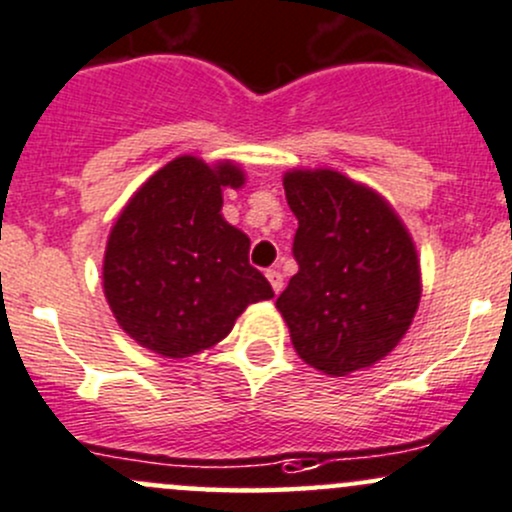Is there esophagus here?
I'll return each mask as SVG.
<instances>
[{
  "mask_svg": "<svg viewBox=\"0 0 512 512\" xmlns=\"http://www.w3.org/2000/svg\"><path fill=\"white\" fill-rule=\"evenodd\" d=\"M265 274H267V279H270V284H272L274 294L282 292V287H284V277H282V272H279V270H267Z\"/></svg>",
  "mask_w": 512,
  "mask_h": 512,
  "instance_id": "obj_1",
  "label": "esophagus"
}]
</instances>
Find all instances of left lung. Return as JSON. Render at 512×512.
Here are the masks:
<instances>
[{
  "label": "left lung",
  "instance_id": "left-lung-1",
  "mask_svg": "<svg viewBox=\"0 0 512 512\" xmlns=\"http://www.w3.org/2000/svg\"><path fill=\"white\" fill-rule=\"evenodd\" d=\"M284 193L299 228V272L279 294L294 351L331 378L383 360L422 297L414 240L375 188L336 169H289Z\"/></svg>",
  "mask_w": 512,
  "mask_h": 512
}]
</instances>
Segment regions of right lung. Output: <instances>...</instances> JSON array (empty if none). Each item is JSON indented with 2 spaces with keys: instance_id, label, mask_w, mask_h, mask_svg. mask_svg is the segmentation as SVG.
I'll list each match as a JSON object with an SVG mask.
<instances>
[{
  "instance_id": "obj_1",
  "label": "right lung",
  "mask_w": 512,
  "mask_h": 512,
  "mask_svg": "<svg viewBox=\"0 0 512 512\" xmlns=\"http://www.w3.org/2000/svg\"><path fill=\"white\" fill-rule=\"evenodd\" d=\"M245 186L230 159L181 154L154 171L117 215L102 289L129 338L164 358H188L233 331L247 304L272 299L250 265V238L223 218L225 188Z\"/></svg>"
}]
</instances>
